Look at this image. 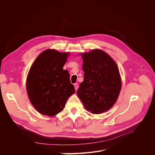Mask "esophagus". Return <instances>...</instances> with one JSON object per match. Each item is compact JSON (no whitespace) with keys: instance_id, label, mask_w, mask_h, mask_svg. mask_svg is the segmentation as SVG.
Here are the masks:
<instances>
[{"instance_id":"esophagus-1","label":"esophagus","mask_w":155,"mask_h":155,"mask_svg":"<svg viewBox=\"0 0 155 155\" xmlns=\"http://www.w3.org/2000/svg\"><path fill=\"white\" fill-rule=\"evenodd\" d=\"M74 87H75V91H77L78 90V84H74Z\"/></svg>"}]
</instances>
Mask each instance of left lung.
I'll use <instances>...</instances> for the list:
<instances>
[{
	"mask_svg": "<svg viewBox=\"0 0 155 155\" xmlns=\"http://www.w3.org/2000/svg\"><path fill=\"white\" fill-rule=\"evenodd\" d=\"M84 80L77 95L88 111L98 114L109 110L116 102L122 82L115 61L104 51L94 49L81 54Z\"/></svg>",
	"mask_w": 155,
	"mask_h": 155,
	"instance_id": "1",
	"label": "left lung"
}]
</instances>
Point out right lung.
Listing matches in <instances>:
<instances>
[{
	"label": "right lung",
	"instance_id": "right-lung-1",
	"mask_svg": "<svg viewBox=\"0 0 155 155\" xmlns=\"http://www.w3.org/2000/svg\"><path fill=\"white\" fill-rule=\"evenodd\" d=\"M68 52L48 49L37 57L26 79L29 101L43 115L54 116L63 110L68 99L75 93L70 75L63 67Z\"/></svg>",
	"mask_w": 155,
	"mask_h": 155
}]
</instances>
